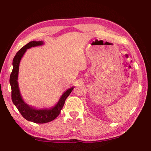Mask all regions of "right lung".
Listing matches in <instances>:
<instances>
[{
	"label": "right lung",
	"mask_w": 151,
	"mask_h": 151,
	"mask_svg": "<svg viewBox=\"0 0 151 151\" xmlns=\"http://www.w3.org/2000/svg\"><path fill=\"white\" fill-rule=\"evenodd\" d=\"M43 41H32L27 43L26 45L22 47L16 54L13 60V70L9 78V84L12 88V100L13 103L17 107V110L20 112L22 116L27 121L34 122L36 123H46L52 120L58 116L63 106L64 103L67 97L73 91L74 87L70 88L63 93L61 96L57 104L50 108L37 109L32 107L25 102L22 99L18 84V75L19 63H20L22 57L27 50L31 47L40 46L43 45Z\"/></svg>",
	"instance_id": "add662e5"
}]
</instances>
